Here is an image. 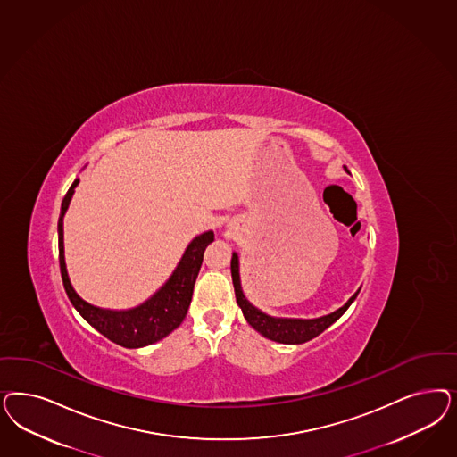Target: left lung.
I'll return each mask as SVG.
<instances>
[{
  "mask_svg": "<svg viewBox=\"0 0 457 457\" xmlns=\"http://www.w3.org/2000/svg\"><path fill=\"white\" fill-rule=\"evenodd\" d=\"M345 170H346V166H345ZM230 269H232V282H234V289H236L237 304L242 310V314L247 320V323L251 324L252 328L257 333H261L264 338L284 343V345H301V343H306L310 339L316 338L318 335H321L326 328H329L335 321H338L339 318L343 316V312L352 306V303L360 293V289H358L339 310L320 316V318H311V320L278 318V316H270L264 311L255 308L244 295L242 282H240V262H238L237 252L232 253Z\"/></svg>",
  "mask_w": 457,
  "mask_h": 457,
  "instance_id": "left-lung-1",
  "label": "left lung"
}]
</instances>
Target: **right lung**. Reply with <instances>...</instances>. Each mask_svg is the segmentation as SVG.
Wrapping results in <instances>:
<instances>
[{"label":"right lung","mask_w":457,"mask_h":457,"mask_svg":"<svg viewBox=\"0 0 457 457\" xmlns=\"http://www.w3.org/2000/svg\"><path fill=\"white\" fill-rule=\"evenodd\" d=\"M79 181L80 179L75 178L72 187L63 196L59 217L60 272L65 293L69 295L72 306L94 329H97L105 338L111 339L119 346L143 348L166 338L183 323L188 312L192 303L193 286L204 262L206 245L213 242V232L208 230L193 238L183 252L171 276L154 295H149L145 303L129 310H107L94 306L75 293L74 286L69 279L63 251V217L71 205Z\"/></svg>","instance_id":"right-lung-1"}]
</instances>
